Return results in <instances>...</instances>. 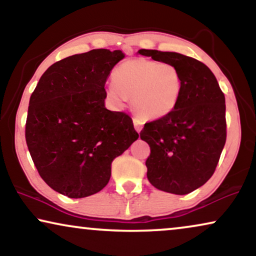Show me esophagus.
I'll use <instances>...</instances> for the list:
<instances>
[{"label": "esophagus", "instance_id": "34e87169", "mask_svg": "<svg viewBox=\"0 0 256 256\" xmlns=\"http://www.w3.org/2000/svg\"><path fill=\"white\" fill-rule=\"evenodd\" d=\"M132 122H134V127L136 129V132H141L142 128H143V124H144V122H143L141 118H135L134 120H132Z\"/></svg>", "mask_w": 256, "mask_h": 256}]
</instances>
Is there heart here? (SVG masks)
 <instances>
[{
    "label": "heart",
    "mask_w": 256,
    "mask_h": 256,
    "mask_svg": "<svg viewBox=\"0 0 256 256\" xmlns=\"http://www.w3.org/2000/svg\"><path fill=\"white\" fill-rule=\"evenodd\" d=\"M114 82L106 94L118 107H124L132 98V107L144 120H160L176 110L183 78L176 66L136 58L124 62L113 73Z\"/></svg>",
    "instance_id": "b5f03b06"
}]
</instances>
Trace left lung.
<instances>
[{"mask_svg":"<svg viewBox=\"0 0 256 256\" xmlns=\"http://www.w3.org/2000/svg\"><path fill=\"white\" fill-rule=\"evenodd\" d=\"M138 54L176 66L183 78L176 110L140 132L152 150L146 177L158 190L190 194L211 178L225 146V96L211 70L197 59L146 48Z\"/></svg>","mask_w":256,"mask_h":256,"instance_id":"left-lung-1","label":"left lung"}]
</instances>
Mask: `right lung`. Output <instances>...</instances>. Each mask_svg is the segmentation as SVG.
<instances>
[{
  "label": "right lung",
  "instance_id": "add662e5",
  "mask_svg": "<svg viewBox=\"0 0 256 256\" xmlns=\"http://www.w3.org/2000/svg\"><path fill=\"white\" fill-rule=\"evenodd\" d=\"M120 50L96 48L51 65L30 96L26 140L40 177L70 198L106 186L115 157L138 138L129 115L104 106Z\"/></svg>",
  "mask_w": 256,
  "mask_h": 256
}]
</instances>
